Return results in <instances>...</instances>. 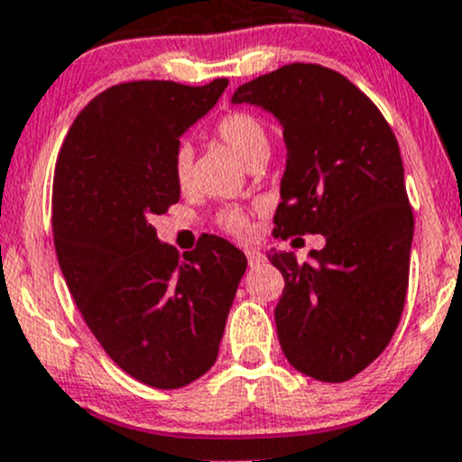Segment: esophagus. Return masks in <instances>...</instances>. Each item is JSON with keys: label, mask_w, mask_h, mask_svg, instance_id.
I'll return each instance as SVG.
<instances>
[{"label": "esophagus", "mask_w": 462, "mask_h": 462, "mask_svg": "<svg viewBox=\"0 0 462 462\" xmlns=\"http://www.w3.org/2000/svg\"><path fill=\"white\" fill-rule=\"evenodd\" d=\"M245 257H248V263L253 265H259V263H263V253H259V250H245Z\"/></svg>", "instance_id": "1"}]
</instances>
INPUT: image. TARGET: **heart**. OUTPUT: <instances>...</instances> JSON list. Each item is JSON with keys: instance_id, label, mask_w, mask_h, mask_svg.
Wrapping results in <instances>:
<instances>
[{"instance_id": "b5f03b06", "label": "heart", "mask_w": 462, "mask_h": 462, "mask_svg": "<svg viewBox=\"0 0 462 462\" xmlns=\"http://www.w3.org/2000/svg\"><path fill=\"white\" fill-rule=\"evenodd\" d=\"M217 136L223 141L236 156L244 162H250V158L257 156L259 152H268V132H265L263 123L250 114H230L217 125ZM192 161L194 153L188 144H180L171 158V170H174V179L180 188H185L192 174ZM226 226L235 232L248 230V223L239 212L226 214Z\"/></svg>"}]
</instances>
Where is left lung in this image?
<instances>
[{"mask_svg": "<svg viewBox=\"0 0 462 462\" xmlns=\"http://www.w3.org/2000/svg\"><path fill=\"white\" fill-rule=\"evenodd\" d=\"M230 102L283 129L277 235L326 236L306 261L268 254L286 282L274 309L283 356L319 382L351 380L391 342L407 297L413 214L398 141L360 88L319 64H286Z\"/></svg>", "mask_w": 462, "mask_h": 462, "instance_id": "1", "label": "left lung"}]
</instances>
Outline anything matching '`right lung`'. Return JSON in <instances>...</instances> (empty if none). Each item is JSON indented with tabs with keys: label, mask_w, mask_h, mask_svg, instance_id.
I'll return each instance as SVG.
<instances>
[{
	"label": "right lung",
	"mask_w": 462,
	"mask_h": 462,
	"mask_svg": "<svg viewBox=\"0 0 462 462\" xmlns=\"http://www.w3.org/2000/svg\"><path fill=\"white\" fill-rule=\"evenodd\" d=\"M227 80L116 85L80 111L55 162L53 241L64 282L106 356L156 389L212 369L248 259L205 235L180 261L152 218L179 203L171 158Z\"/></svg>",
	"instance_id": "right-lung-1"
}]
</instances>
